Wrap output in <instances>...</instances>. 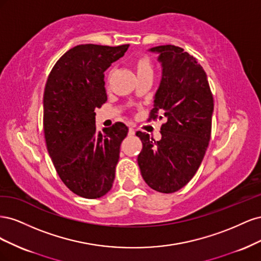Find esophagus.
Wrapping results in <instances>:
<instances>
[{
	"mask_svg": "<svg viewBox=\"0 0 261 261\" xmlns=\"http://www.w3.org/2000/svg\"><path fill=\"white\" fill-rule=\"evenodd\" d=\"M134 135H135V130H134V128L129 127V129H128V136H134Z\"/></svg>",
	"mask_w": 261,
	"mask_h": 261,
	"instance_id": "1",
	"label": "esophagus"
}]
</instances>
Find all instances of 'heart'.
<instances>
[{
    "label": "heart",
    "mask_w": 261,
    "mask_h": 261,
    "mask_svg": "<svg viewBox=\"0 0 261 261\" xmlns=\"http://www.w3.org/2000/svg\"><path fill=\"white\" fill-rule=\"evenodd\" d=\"M134 67H135L137 76L152 74V63L148 55H139L134 62Z\"/></svg>",
    "instance_id": "1"
}]
</instances>
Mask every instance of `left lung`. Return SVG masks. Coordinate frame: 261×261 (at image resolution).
<instances>
[{
	"instance_id": "8db88e82",
	"label": "left lung",
	"mask_w": 261,
	"mask_h": 261,
	"mask_svg": "<svg viewBox=\"0 0 261 261\" xmlns=\"http://www.w3.org/2000/svg\"><path fill=\"white\" fill-rule=\"evenodd\" d=\"M149 51L158 54L162 67L150 115L154 120L160 112L167 123L158 141L136 133L143 143L137 161L148 186L170 194L184 187L200 167L211 136L213 97L206 72L192 55L171 44Z\"/></svg>"
}]
</instances>
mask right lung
I'll return each instance as SVG.
<instances>
[{
	"label": "right lung",
	"mask_w": 261,
	"mask_h": 261,
	"mask_svg": "<svg viewBox=\"0 0 261 261\" xmlns=\"http://www.w3.org/2000/svg\"><path fill=\"white\" fill-rule=\"evenodd\" d=\"M129 44H80L55 63L43 94L46 148L59 176L74 194L100 198L113 185L122 140L128 128L118 122L96 129L94 110L107 101L105 72Z\"/></svg>",
	"instance_id": "1"
}]
</instances>
